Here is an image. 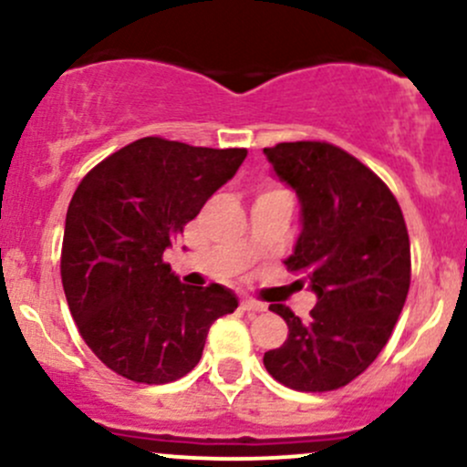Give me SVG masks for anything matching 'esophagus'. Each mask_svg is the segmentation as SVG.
<instances>
[{"mask_svg":"<svg viewBox=\"0 0 467 467\" xmlns=\"http://www.w3.org/2000/svg\"><path fill=\"white\" fill-rule=\"evenodd\" d=\"M242 308L248 310V312H264L265 304H261V301H254V299H244Z\"/></svg>","mask_w":467,"mask_h":467,"instance_id":"1","label":"esophagus"}]
</instances>
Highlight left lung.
<instances>
[{"instance_id": "left-lung-1", "label": "left lung", "mask_w": 467, "mask_h": 467, "mask_svg": "<svg viewBox=\"0 0 467 467\" xmlns=\"http://www.w3.org/2000/svg\"><path fill=\"white\" fill-rule=\"evenodd\" d=\"M264 155L301 203V233L285 265L306 275L317 295L306 321L270 304L288 324V339L265 352L264 366L292 390H337L375 361L406 304L403 213L370 168L332 143H276Z\"/></svg>"}]
</instances>
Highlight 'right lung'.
I'll list each match as a JSON object with an SVG mask.
<instances>
[{
	"label": "right lung",
	"instance_id": "obj_1",
	"mask_svg": "<svg viewBox=\"0 0 467 467\" xmlns=\"http://www.w3.org/2000/svg\"><path fill=\"white\" fill-rule=\"evenodd\" d=\"M248 155L143 137L81 179L66 213L61 284L81 339L137 383L177 381L202 358L233 290L179 281L163 253Z\"/></svg>",
	"mask_w": 467,
	"mask_h": 467
}]
</instances>
